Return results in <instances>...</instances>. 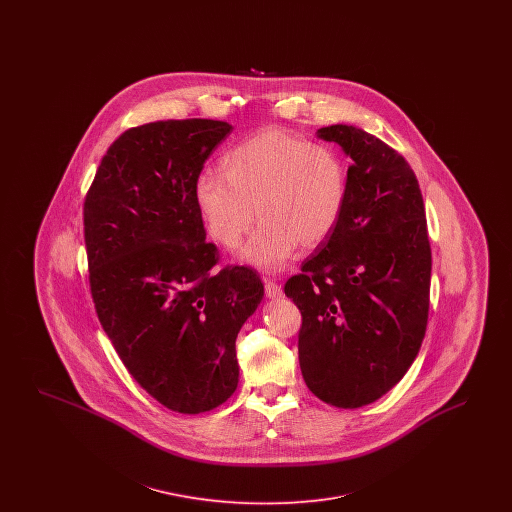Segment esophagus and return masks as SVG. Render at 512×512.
<instances>
[{"label": "esophagus", "mask_w": 512, "mask_h": 512, "mask_svg": "<svg viewBox=\"0 0 512 512\" xmlns=\"http://www.w3.org/2000/svg\"><path fill=\"white\" fill-rule=\"evenodd\" d=\"M265 293H267L270 299H280L284 292H282V286L280 284H276L274 280H270V278H265Z\"/></svg>", "instance_id": "1"}]
</instances>
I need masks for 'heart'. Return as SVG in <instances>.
I'll list each match as a JSON object with an SVG mask.
<instances>
[{
  "label": "heart",
  "mask_w": 512,
  "mask_h": 512,
  "mask_svg": "<svg viewBox=\"0 0 512 512\" xmlns=\"http://www.w3.org/2000/svg\"><path fill=\"white\" fill-rule=\"evenodd\" d=\"M224 174L203 171L194 199L211 238L224 249L242 244L247 263L286 267L293 253L317 249L338 228L347 205V167L336 149L313 144L284 128H267L222 159Z\"/></svg>",
  "instance_id": "1"
}]
</instances>
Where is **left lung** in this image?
<instances>
[{
    "mask_svg": "<svg viewBox=\"0 0 512 512\" xmlns=\"http://www.w3.org/2000/svg\"><path fill=\"white\" fill-rule=\"evenodd\" d=\"M317 134L351 157L347 205L284 292L301 311L297 349L307 388L328 405L357 409L388 393L418 355L432 249L405 157L355 126L332 124Z\"/></svg>",
    "mask_w": 512,
    "mask_h": 512,
    "instance_id": "8db88e82",
    "label": "left lung"
}]
</instances>
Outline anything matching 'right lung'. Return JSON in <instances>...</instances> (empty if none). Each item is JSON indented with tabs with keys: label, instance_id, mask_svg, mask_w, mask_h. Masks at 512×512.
I'll return each mask as SVG.
<instances>
[{
	"label": "right lung",
	"instance_id": "1",
	"mask_svg": "<svg viewBox=\"0 0 512 512\" xmlns=\"http://www.w3.org/2000/svg\"><path fill=\"white\" fill-rule=\"evenodd\" d=\"M232 124L128 128L84 199L90 292L122 365L167 409L207 413L238 388L236 338L263 299L249 267L219 263L194 182Z\"/></svg>",
	"mask_w": 512,
	"mask_h": 512
}]
</instances>
